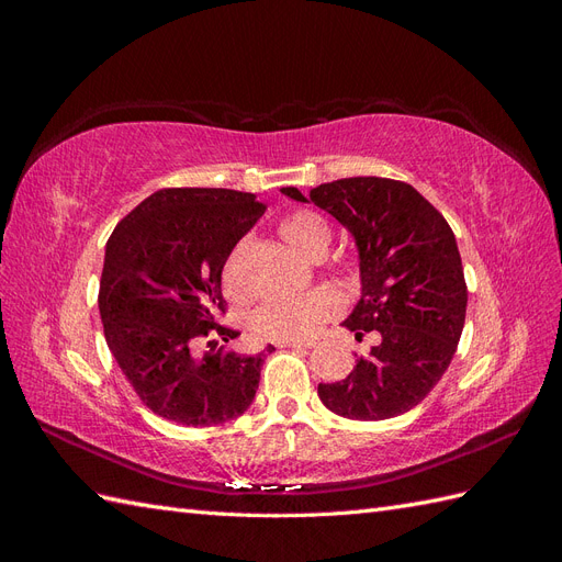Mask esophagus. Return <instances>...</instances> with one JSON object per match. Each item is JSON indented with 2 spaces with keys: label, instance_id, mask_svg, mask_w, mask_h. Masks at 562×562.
Returning <instances> with one entry per match:
<instances>
[{
  "label": "esophagus",
  "instance_id": "1",
  "mask_svg": "<svg viewBox=\"0 0 562 562\" xmlns=\"http://www.w3.org/2000/svg\"><path fill=\"white\" fill-rule=\"evenodd\" d=\"M279 349H312L314 342L312 339H281V342H277Z\"/></svg>",
  "mask_w": 562,
  "mask_h": 562
}]
</instances>
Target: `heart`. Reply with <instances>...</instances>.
<instances>
[{
  "mask_svg": "<svg viewBox=\"0 0 562 562\" xmlns=\"http://www.w3.org/2000/svg\"><path fill=\"white\" fill-rule=\"evenodd\" d=\"M279 232L295 250L318 258L330 244V227L314 211H293L281 217ZM225 285L234 288V255L223 267ZM345 310V297L333 285H318L307 293L283 295L260 302L248 316V328L255 337L281 342V339H307L318 333L323 323Z\"/></svg>",
  "mask_w": 562,
  "mask_h": 562,
  "instance_id": "obj_1",
  "label": "heart"
}]
</instances>
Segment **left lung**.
Listing matches in <instances>:
<instances>
[{"label":"left lung","mask_w":562,"mask_h":562,"mask_svg":"<svg viewBox=\"0 0 562 562\" xmlns=\"http://www.w3.org/2000/svg\"><path fill=\"white\" fill-rule=\"evenodd\" d=\"M283 194L307 201L295 187ZM337 217L361 255V302L342 323L380 345L345 380L318 384L323 405L361 422L411 411L443 378L462 337L467 281L448 220L413 184L391 178H342L310 190Z\"/></svg>","instance_id":"left-lung-1"}]
</instances>
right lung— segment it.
Returning <instances> with one entry per match:
<instances>
[{"label": "right lung", "instance_id": "add662e5", "mask_svg": "<svg viewBox=\"0 0 562 562\" xmlns=\"http://www.w3.org/2000/svg\"><path fill=\"white\" fill-rule=\"evenodd\" d=\"M250 192L166 187L138 203L110 234L98 307L105 342L151 413L184 427L239 417L260 382L262 353L239 356L211 339L225 314L223 267L236 241L265 213ZM274 347H267L271 351Z\"/></svg>", "mask_w": 562, "mask_h": 562}]
</instances>
